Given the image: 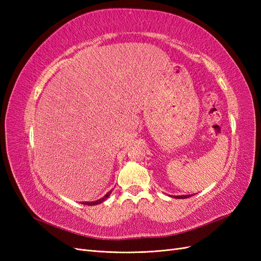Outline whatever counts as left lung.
Here are the masks:
<instances>
[{
	"mask_svg": "<svg viewBox=\"0 0 261 261\" xmlns=\"http://www.w3.org/2000/svg\"><path fill=\"white\" fill-rule=\"evenodd\" d=\"M191 196H193V195H179V196H173V197L176 199H184V198H188V197H191Z\"/></svg>",
	"mask_w": 261,
	"mask_h": 261,
	"instance_id": "8db88e82",
	"label": "left lung"
}]
</instances>
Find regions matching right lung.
Segmentation results:
<instances>
[{
	"label": "right lung",
	"instance_id": "obj_1",
	"mask_svg": "<svg viewBox=\"0 0 261 261\" xmlns=\"http://www.w3.org/2000/svg\"><path fill=\"white\" fill-rule=\"evenodd\" d=\"M111 193H112V191H110L109 193H107V195H105L103 197H102V198H100V199H98V200H96V201H84V202H82V203H84V204H88V206H96V204H99V203H101V202H103L106 199H108V197L111 195Z\"/></svg>",
	"mask_w": 261,
	"mask_h": 261
}]
</instances>
